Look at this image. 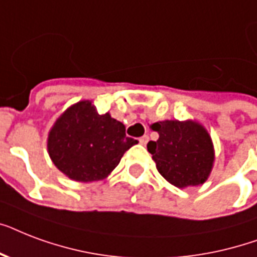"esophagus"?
I'll return each mask as SVG.
<instances>
[{"label": "esophagus", "mask_w": 257, "mask_h": 257, "mask_svg": "<svg viewBox=\"0 0 257 257\" xmlns=\"http://www.w3.org/2000/svg\"><path fill=\"white\" fill-rule=\"evenodd\" d=\"M139 141H140L141 145H147V144H148V141H149V136H147V135H145V136L141 137Z\"/></svg>", "instance_id": "1"}]
</instances>
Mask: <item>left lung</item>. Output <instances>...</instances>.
<instances>
[{
    "label": "left lung",
    "instance_id": "8db88e82",
    "mask_svg": "<svg viewBox=\"0 0 257 257\" xmlns=\"http://www.w3.org/2000/svg\"><path fill=\"white\" fill-rule=\"evenodd\" d=\"M159 140L149 141L148 151L156 168L177 188L201 185L211 175L215 147L211 135L195 120H164L152 124Z\"/></svg>",
    "mask_w": 257,
    "mask_h": 257
}]
</instances>
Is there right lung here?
I'll use <instances>...</instances> for the list:
<instances>
[{"label":"right lung","instance_id":"add662e5","mask_svg":"<svg viewBox=\"0 0 257 257\" xmlns=\"http://www.w3.org/2000/svg\"><path fill=\"white\" fill-rule=\"evenodd\" d=\"M125 125L109 113L98 114L90 100L70 105L48 133L50 160L66 177L92 183L108 177L131 147Z\"/></svg>","mask_w":257,"mask_h":257}]
</instances>
